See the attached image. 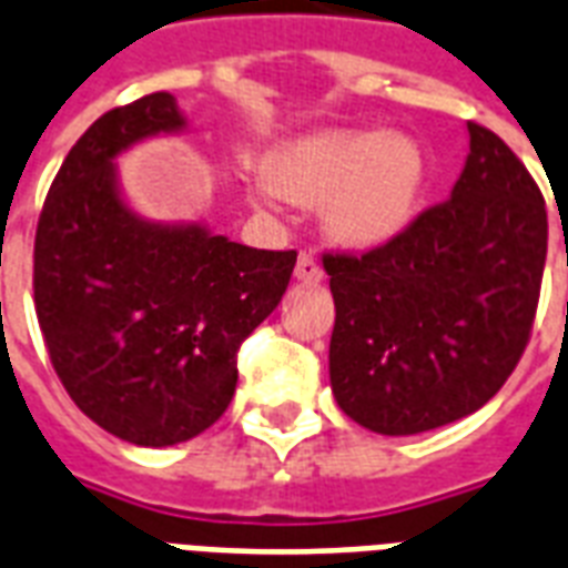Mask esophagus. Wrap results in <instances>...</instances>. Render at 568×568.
<instances>
[{
	"label": "esophagus",
	"instance_id": "obj_1",
	"mask_svg": "<svg viewBox=\"0 0 568 568\" xmlns=\"http://www.w3.org/2000/svg\"><path fill=\"white\" fill-rule=\"evenodd\" d=\"M294 276H297L301 283H322L324 271L322 265H318L315 253H306V250H303L301 258H297V265H294Z\"/></svg>",
	"mask_w": 568,
	"mask_h": 568
}]
</instances>
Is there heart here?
Here are the masks:
<instances>
[{
    "mask_svg": "<svg viewBox=\"0 0 568 568\" xmlns=\"http://www.w3.org/2000/svg\"><path fill=\"white\" fill-rule=\"evenodd\" d=\"M426 181L423 154L405 136L372 130H322L276 151L267 196L324 202L333 237L352 246H378L408 226Z\"/></svg>",
    "mask_w": 568,
    "mask_h": 568,
    "instance_id": "heart-1",
    "label": "heart"
}]
</instances>
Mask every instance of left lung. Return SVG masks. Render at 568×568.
Instances as JSON below:
<instances>
[{
    "label": "left lung",
    "instance_id": "left-lung-1",
    "mask_svg": "<svg viewBox=\"0 0 568 568\" xmlns=\"http://www.w3.org/2000/svg\"><path fill=\"white\" fill-rule=\"evenodd\" d=\"M470 154L447 202L366 253H324L336 324L331 387L378 435H417L486 405L534 331L548 211L497 133L467 121Z\"/></svg>",
    "mask_w": 568,
    "mask_h": 568
}]
</instances>
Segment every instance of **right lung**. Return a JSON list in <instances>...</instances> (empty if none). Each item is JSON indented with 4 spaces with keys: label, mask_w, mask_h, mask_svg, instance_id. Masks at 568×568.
I'll return each instance as SVG.
<instances>
[{
    "label": "right lung",
    "mask_w": 568,
    "mask_h": 568,
    "mask_svg": "<svg viewBox=\"0 0 568 568\" xmlns=\"http://www.w3.org/2000/svg\"><path fill=\"white\" fill-rule=\"evenodd\" d=\"M184 128L169 92L103 112L68 151L34 232V313L73 405L110 435L172 447L223 417L241 342L274 313L294 250L158 226L119 196L112 158Z\"/></svg>",
    "instance_id": "obj_1"
}]
</instances>
